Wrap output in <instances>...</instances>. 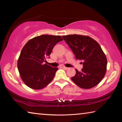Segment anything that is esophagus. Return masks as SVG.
<instances>
[{
    "label": "esophagus",
    "mask_w": 122,
    "mask_h": 122,
    "mask_svg": "<svg viewBox=\"0 0 122 122\" xmlns=\"http://www.w3.org/2000/svg\"><path fill=\"white\" fill-rule=\"evenodd\" d=\"M61 67V68H62V69H65V70L68 69L67 67H65V66H62V67Z\"/></svg>",
    "instance_id": "34e87169"
}]
</instances>
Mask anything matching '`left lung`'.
<instances>
[{"mask_svg": "<svg viewBox=\"0 0 122 122\" xmlns=\"http://www.w3.org/2000/svg\"><path fill=\"white\" fill-rule=\"evenodd\" d=\"M75 55L83 61L81 71L75 69V75L71 79L83 89H90L100 83L107 71V60L100 45L86 36L73 34L62 36ZM82 63V62H81Z\"/></svg>", "mask_w": 122, "mask_h": 122, "instance_id": "8db88e82", "label": "left lung"}]
</instances>
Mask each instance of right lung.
Returning a JSON list of instances; mask_svg holds the SVG:
<instances>
[{
  "mask_svg": "<svg viewBox=\"0 0 122 122\" xmlns=\"http://www.w3.org/2000/svg\"><path fill=\"white\" fill-rule=\"evenodd\" d=\"M62 40L60 36L44 34L30 39L25 45L17 67L20 77L27 86L33 89H41L52 81L58 68L44 62L55 45Z\"/></svg>",
  "mask_w": 122,
  "mask_h": 122,
  "instance_id": "right-lung-1",
  "label": "right lung"
}]
</instances>
